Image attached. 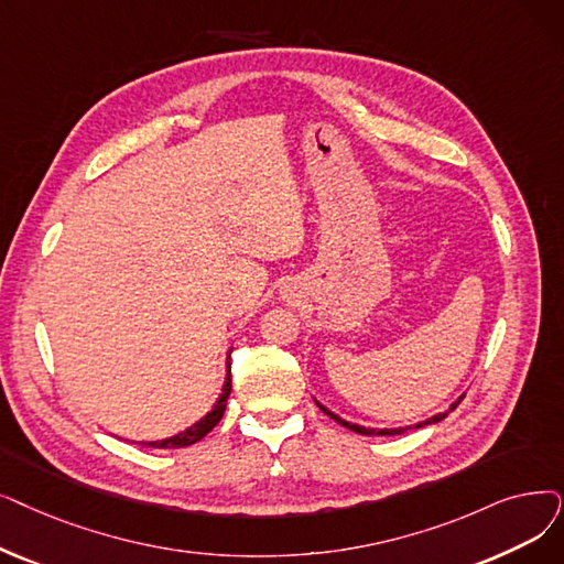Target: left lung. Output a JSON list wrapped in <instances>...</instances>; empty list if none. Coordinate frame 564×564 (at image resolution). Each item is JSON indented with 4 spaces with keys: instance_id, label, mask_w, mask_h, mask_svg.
<instances>
[{
    "instance_id": "left-lung-1",
    "label": "left lung",
    "mask_w": 564,
    "mask_h": 564,
    "mask_svg": "<svg viewBox=\"0 0 564 564\" xmlns=\"http://www.w3.org/2000/svg\"><path fill=\"white\" fill-rule=\"evenodd\" d=\"M465 397V394H463ZM463 397L458 399V401H454L452 403V408H449V412L463 401ZM317 408H321L325 414H329V417L334 420V422H338L340 426H346V429H350V431H355V433H359V435H399V433H405L410 426H405V429H366V426H359V424H350V422H346V420H340L338 414H334L332 410H327L325 405H321L317 403ZM447 417V412H440V414H433V417H429L426 422H422V424H414V429H422V426H429V424H437L440 420H445Z\"/></svg>"
}]
</instances>
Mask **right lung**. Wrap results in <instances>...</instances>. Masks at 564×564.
<instances>
[{
    "mask_svg": "<svg viewBox=\"0 0 564 564\" xmlns=\"http://www.w3.org/2000/svg\"><path fill=\"white\" fill-rule=\"evenodd\" d=\"M228 376H226V382H224V391L221 397L216 399L214 408L205 414V417L200 422H195L193 426H188L186 431L177 433V435H170L165 440H154V443H140L144 447H154V449H180V447H188L193 443H198V440H203L218 422H221L224 412H226V405H228V397H230V389H232V382H230V355H228Z\"/></svg>",
    "mask_w": 564,
    "mask_h": 564,
    "instance_id": "1",
    "label": "right lung"
}]
</instances>
